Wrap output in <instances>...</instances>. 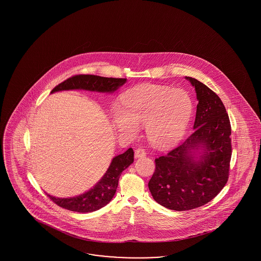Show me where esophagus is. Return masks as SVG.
<instances>
[{
	"instance_id": "1",
	"label": "esophagus",
	"mask_w": 261,
	"mask_h": 261,
	"mask_svg": "<svg viewBox=\"0 0 261 261\" xmlns=\"http://www.w3.org/2000/svg\"><path fill=\"white\" fill-rule=\"evenodd\" d=\"M143 156H146V150L143 148L136 149V150H135V158L139 159V158H143Z\"/></svg>"
}]
</instances>
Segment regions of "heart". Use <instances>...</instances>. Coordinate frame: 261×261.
I'll return each mask as SVG.
<instances>
[{
	"label": "heart",
	"mask_w": 261,
	"mask_h": 261,
	"mask_svg": "<svg viewBox=\"0 0 261 261\" xmlns=\"http://www.w3.org/2000/svg\"><path fill=\"white\" fill-rule=\"evenodd\" d=\"M121 106L112 115L116 130L135 137L138 126H146L149 143L162 149L172 148L182 140L194 110L193 99L185 91L156 85L125 92Z\"/></svg>",
	"instance_id": "obj_1"
}]
</instances>
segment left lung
I'll return each instance as SVG.
<instances>
[{"label": "left lung", "mask_w": 261, "mask_h": 261, "mask_svg": "<svg viewBox=\"0 0 261 261\" xmlns=\"http://www.w3.org/2000/svg\"><path fill=\"white\" fill-rule=\"evenodd\" d=\"M195 132L166 155L155 159L149 182L153 199L172 211H190L214 199L226 185L232 155L231 124L222 100L199 80Z\"/></svg>", "instance_id": "1"}]
</instances>
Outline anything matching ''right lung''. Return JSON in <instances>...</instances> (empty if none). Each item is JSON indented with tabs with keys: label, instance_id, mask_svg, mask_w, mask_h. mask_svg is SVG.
I'll list each match as a JSON object with an SVG mask.
<instances>
[{
	"label": "right lung",
	"instance_id": "obj_1",
	"mask_svg": "<svg viewBox=\"0 0 261 261\" xmlns=\"http://www.w3.org/2000/svg\"><path fill=\"white\" fill-rule=\"evenodd\" d=\"M126 83L125 78H108L97 75L80 74L64 80L54 88L50 93L65 90H87L99 93H113ZM134 162V151L131 148L112 159L107 172L99 182L88 192L73 198H56L47 195L62 208L80 213L96 211L112 200L118 185L119 177Z\"/></svg>",
	"mask_w": 261,
	"mask_h": 261
}]
</instances>
